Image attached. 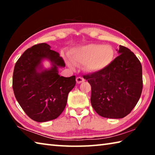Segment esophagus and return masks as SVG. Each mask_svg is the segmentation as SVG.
Wrapping results in <instances>:
<instances>
[{
  "label": "esophagus",
  "instance_id": "1",
  "mask_svg": "<svg viewBox=\"0 0 155 155\" xmlns=\"http://www.w3.org/2000/svg\"><path fill=\"white\" fill-rule=\"evenodd\" d=\"M76 81H77V83L78 84H79V83H81L84 82V81H85V79H84L83 77H77V78H76Z\"/></svg>",
  "mask_w": 155,
  "mask_h": 155
}]
</instances>
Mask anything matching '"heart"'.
Returning a JSON list of instances; mask_svg holds the SVG:
<instances>
[{"instance_id":"1","label":"heart","mask_w":155,"mask_h":155,"mask_svg":"<svg viewBox=\"0 0 155 155\" xmlns=\"http://www.w3.org/2000/svg\"><path fill=\"white\" fill-rule=\"evenodd\" d=\"M114 51L111 46L91 44L72 50L70 59L74 65H84L88 72H96L104 70L111 64ZM70 67L73 68L71 64Z\"/></svg>"}]
</instances>
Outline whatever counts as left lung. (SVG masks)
<instances>
[{
    "instance_id": "left-lung-1",
    "label": "left lung",
    "mask_w": 155,
    "mask_h": 155,
    "mask_svg": "<svg viewBox=\"0 0 155 155\" xmlns=\"http://www.w3.org/2000/svg\"><path fill=\"white\" fill-rule=\"evenodd\" d=\"M120 54L104 70L83 75L91 87V104L107 118H122L140 100L143 88L142 68L130 49L120 46Z\"/></svg>"
}]
</instances>
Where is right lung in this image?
I'll use <instances>...</instances> for the list:
<instances>
[{"mask_svg":"<svg viewBox=\"0 0 155 155\" xmlns=\"http://www.w3.org/2000/svg\"><path fill=\"white\" fill-rule=\"evenodd\" d=\"M44 58L52 67L44 70ZM58 52L46 43L28 48L15 63L13 90L18 103L30 118L38 122L56 119L66 106L68 95L76 85L75 76L60 77L58 68L65 67Z\"/></svg>","mask_w":155,"mask_h":155,"instance_id":"obj_1","label":"right lung"}]
</instances>
